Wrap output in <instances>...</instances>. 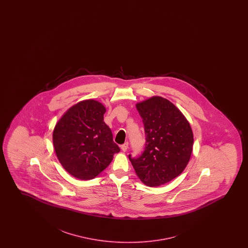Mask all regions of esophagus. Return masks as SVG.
<instances>
[{"label": "esophagus", "mask_w": 248, "mask_h": 248, "mask_svg": "<svg viewBox=\"0 0 248 248\" xmlns=\"http://www.w3.org/2000/svg\"><path fill=\"white\" fill-rule=\"evenodd\" d=\"M128 146H129V144H128V142L123 144L122 146H121V149H122L123 152H126L127 149H128Z\"/></svg>", "instance_id": "34e87169"}]
</instances>
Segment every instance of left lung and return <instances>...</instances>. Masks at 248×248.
I'll use <instances>...</instances> for the list:
<instances>
[{
  "mask_svg": "<svg viewBox=\"0 0 248 248\" xmlns=\"http://www.w3.org/2000/svg\"><path fill=\"white\" fill-rule=\"evenodd\" d=\"M146 135L145 150L129 158L137 176L148 186L168 183L183 172L190 161L193 133L183 113L172 102L153 96L136 104Z\"/></svg>",
  "mask_w": 248,
  "mask_h": 248,
  "instance_id": "left-lung-1",
  "label": "left lung"
}]
</instances>
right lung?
Listing matches in <instances>:
<instances>
[{
	"mask_svg": "<svg viewBox=\"0 0 248 248\" xmlns=\"http://www.w3.org/2000/svg\"><path fill=\"white\" fill-rule=\"evenodd\" d=\"M105 112L101 102L85 100L68 109L55 126V153L62 166L78 180L94 179L120 152L103 121Z\"/></svg>",
	"mask_w": 248,
	"mask_h": 248,
	"instance_id": "1",
	"label": "right lung"
}]
</instances>
